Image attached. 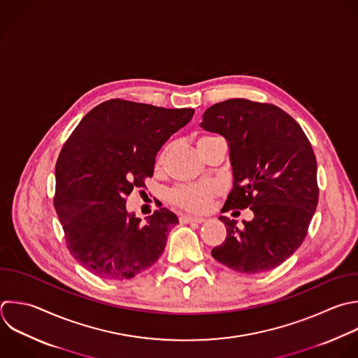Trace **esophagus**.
I'll use <instances>...</instances> for the list:
<instances>
[{"label":"esophagus","mask_w":358,"mask_h":358,"mask_svg":"<svg viewBox=\"0 0 358 358\" xmlns=\"http://www.w3.org/2000/svg\"><path fill=\"white\" fill-rule=\"evenodd\" d=\"M179 220H180V222H185V224H189V222L201 224L206 221L203 217H192V215H182Z\"/></svg>","instance_id":"34e87169"}]
</instances>
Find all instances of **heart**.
<instances>
[{"label": "heart", "mask_w": 358, "mask_h": 358, "mask_svg": "<svg viewBox=\"0 0 358 358\" xmlns=\"http://www.w3.org/2000/svg\"><path fill=\"white\" fill-rule=\"evenodd\" d=\"M204 138H208V137H204ZM164 159H165V151L158 157L157 165L161 166ZM214 193H215V187L211 183H190V185L178 186L172 192L171 199H172V203L180 208H185L193 213H200L208 207Z\"/></svg>", "instance_id": "b5f03b06"}]
</instances>
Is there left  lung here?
<instances>
[{
  "label": "left lung",
  "instance_id": "1",
  "mask_svg": "<svg viewBox=\"0 0 358 358\" xmlns=\"http://www.w3.org/2000/svg\"><path fill=\"white\" fill-rule=\"evenodd\" d=\"M200 126L228 141L234 187L222 211L250 207L252 221L221 215L227 238L211 250L246 274L275 268L303 242L317 206L316 158L301 126L284 110L248 99L208 108Z\"/></svg>",
  "mask_w": 358,
  "mask_h": 358
}]
</instances>
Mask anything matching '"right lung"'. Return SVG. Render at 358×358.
I'll return each instance as SVG.
<instances>
[{
  "instance_id": "right-lung-1",
  "label": "right lung",
  "mask_w": 358,
  "mask_h": 358,
  "mask_svg": "<svg viewBox=\"0 0 358 358\" xmlns=\"http://www.w3.org/2000/svg\"><path fill=\"white\" fill-rule=\"evenodd\" d=\"M193 115L187 108L110 99L71 133L56 164L55 207L70 253L88 271L127 280L159 259L178 217L159 208L141 224L127 213L126 199L145 186L157 152Z\"/></svg>"
}]
</instances>
